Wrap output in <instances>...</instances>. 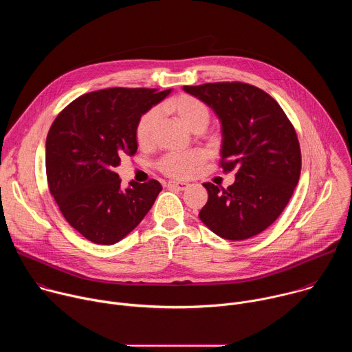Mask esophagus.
I'll return each mask as SVG.
<instances>
[{
  "mask_svg": "<svg viewBox=\"0 0 352 352\" xmlns=\"http://www.w3.org/2000/svg\"><path fill=\"white\" fill-rule=\"evenodd\" d=\"M168 188L175 189V190H185L188 188V184L185 182H175V181H170L168 182Z\"/></svg>",
  "mask_w": 352,
  "mask_h": 352,
  "instance_id": "1",
  "label": "esophagus"
}]
</instances>
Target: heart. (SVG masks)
I'll return each mask as SVG.
<instances>
[{
  "label": "heart",
  "instance_id": "obj_1",
  "mask_svg": "<svg viewBox=\"0 0 352 352\" xmlns=\"http://www.w3.org/2000/svg\"><path fill=\"white\" fill-rule=\"evenodd\" d=\"M168 109L193 132L204 131L210 122L209 107L197 97L181 93L168 100ZM160 109L152 107L146 110L135 125V139L139 146L146 147L153 142V133L160 120ZM206 156L202 150H190L184 153H167L157 162V170L164 175L175 179L188 178L205 162Z\"/></svg>",
  "mask_w": 352,
  "mask_h": 352
}]
</instances>
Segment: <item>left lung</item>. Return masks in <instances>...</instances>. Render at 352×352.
I'll return each mask as SVG.
<instances>
[{
    "label": "left lung",
    "mask_w": 352,
    "mask_h": 352,
    "mask_svg": "<svg viewBox=\"0 0 352 352\" xmlns=\"http://www.w3.org/2000/svg\"><path fill=\"white\" fill-rule=\"evenodd\" d=\"M209 104L223 125L220 167L235 171L227 188L205 182L208 204L199 213L214 234L230 241L255 236L283 213L300 175L294 125L265 90L243 82L184 86Z\"/></svg>",
    "instance_id": "8db88e82"
}]
</instances>
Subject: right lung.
Returning <instances> with one entry per match:
<instances>
[{
    "mask_svg": "<svg viewBox=\"0 0 352 352\" xmlns=\"http://www.w3.org/2000/svg\"><path fill=\"white\" fill-rule=\"evenodd\" d=\"M168 93L144 87L90 91L52 124L45 140L48 189L68 224L86 239L116 243L153 206L162 184L132 181L122 189L116 167L125 155L136 153L139 117Z\"/></svg>",
    "mask_w": 352,
    "mask_h": 352,
    "instance_id": "1",
    "label": "right lung"
}]
</instances>
